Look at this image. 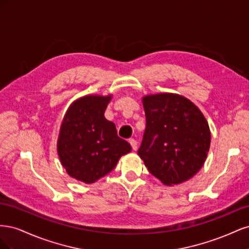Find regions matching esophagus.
I'll use <instances>...</instances> for the list:
<instances>
[{"label": "esophagus", "mask_w": 249, "mask_h": 249, "mask_svg": "<svg viewBox=\"0 0 249 249\" xmlns=\"http://www.w3.org/2000/svg\"><path fill=\"white\" fill-rule=\"evenodd\" d=\"M129 142H130V144L132 145V148H133L134 150H136V149H137V147H138V143H137V141L135 140V139H130V140H129Z\"/></svg>", "instance_id": "obj_1"}]
</instances>
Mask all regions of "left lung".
Instances as JSON below:
<instances>
[{
  "mask_svg": "<svg viewBox=\"0 0 249 249\" xmlns=\"http://www.w3.org/2000/svg\"><path fill=\"white\" fill-rule=\"evenodd\" d=\"M146 127L138 155L164 185L190 179L206 161L211 143L207 119L186 97L175 93L143 96Z\"/></svg>",
  "mask_w": 249,
  "mask_h": 249,
  "instance_id": "left-lung-1",
  "label": "left lung"
}]
</instances>
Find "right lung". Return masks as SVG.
I'll list each match as a JSON object with an SVG mask.
<instances>
[{
  "mask_svg": "<svg viewBox=\"0 0 249 249\" xmlns=\"http://www.w3.org/2000/svg\"><path fill=\"white\" fill-rule=\"evenodd\" d=\"M112 95H85L66 111L57 142L58 155L69 175L92 184L114 169L130 153L129 142L118 137L115 124L105 118Z\"/></svg>",
  "mask_w": 249,
  "mask_h": 249,
  "instance_id": "1",
  "label": "right lung"
}]
</instances>
